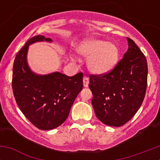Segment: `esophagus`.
I'll return each mask as SVG.
<instances>
[{"label":"esophagus","instance_id":"esophagus-1","mask_svg":"<svg viewBox=\"0 0 160 160\" xmlns=\"http://www.w3.org/2000/svg\"><path fill=\"white\" fill-rule=\"evenodd\" d=\"M89 85V78L87 76H84L83 78V86L84 87H87Z\"/></svg>","mask_w":160,"mask_h":160}]
</instances>
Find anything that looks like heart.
<instances>
[{
  "label": "heart",
  "mask_w": 160,
  "mask_h": 160,
  "mask_svg": "<svg viewBox=\"0 0 160 160\" xmlns=\"http://www.w3.org/2000/svg\"><path fill=\"white\" fill-rule=\"evenodd\" d=\"M80 54L89 58L87 66L95 74H104L114 69L118 62V49L113 43L98 39H90L78 48Z\"/></svg>",
  "instance_id": "b5f03b06"
}]
</instances>
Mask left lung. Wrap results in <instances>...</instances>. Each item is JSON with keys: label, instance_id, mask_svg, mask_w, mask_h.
Returning <instances> with one entry per match:
<instances>
[{"label": "left lung", "instance_id": "1", "mask_svg": "<svg viewBox=\"0 0 160 160\" xmlns=\"http://www.w3.org/2000/svg\"><path fill=\"white\" fill-rule=\"evenodd\" d=\"M128 49L114 69L104 74H90L92 106L96 117L104 124L120 127L136 114L146 94V57L131 38Z\"/></svg>", "mask_w": 160, "mask_h": 160}]
</instances>
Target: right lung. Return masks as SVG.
<instances>
[{
	"label": "right lung",
	"instance_id": "1",
	"mask_svg": "<svg viewBox=\"0 0 160 160\" xmlns=\"http://www.w3.org/2000/svg\"><path fill=\"white\" fill-rule=\"evenodd\" d=\"M47 41L42 35L32 37L17 53L12 67V87L20 110L40 130H52L63 123L79 92L82 90V73L69 76L59 72L38 75L26 61L30 44Z\"/></svg>",
	"mask_w": 160,
	"mask_h": 160
}]
</instances>
